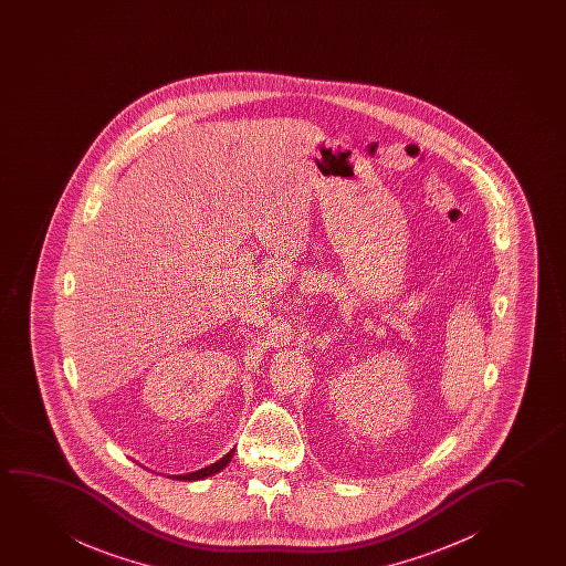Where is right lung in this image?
I'll return each instance as SVG.
<instances>
[{"label": "right lung", "mask_w": 566, "mask_h": 566, "mask_svg": "<svg viewBox=\"0 0 566 566\" xmlns=\"http://www.w3.org/2000/svg\"><path fill=\"white\" fill-rule=\"evenodd\" d=\"M233 452H228L224 458H220L218 462L214 464L207 465V468H202V470H197V472L186 473V475H171V480L179 481H199L205 480V478H210V475H214V473L222 472L226 465L230 464V460H232ZM170 478V475H168Z\"/></svg>", "instance_id": "1"}]
</instances>
